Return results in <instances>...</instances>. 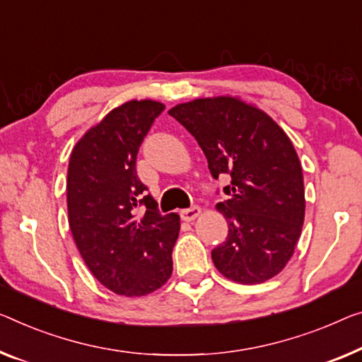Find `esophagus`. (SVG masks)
<instances>
[{
  "label": "esophagus",
  "mask_w": 362,
  "mask_h": 362,
  "mask_svg": "<svg viewBox=\"0 0 362 362\" xmlns=\"http://www.w3.org/2000/svg\"><path fill=\"white\" fill-rule=\"evenodd\" d=\"M199 214H202V208H199V206H192L188 209H183V211L180 213L182 219L187 221V223H192V221H195Z\"/></svg>",
  "instance_id": "1"
}]
</instances>
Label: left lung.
<instances>
[{
    "label": "left lung",
    "instance_id": "left-lung-1",
    "mask_svg": "<svg viewBox=\"0 0 362 362\" xmlns=\"http://www.w3.org/2000/svg\"><path fill=\"white\" fill-rule=\"evenodd\" d=\"M169 115L190 132L214 179L230 175L229 198L216 204L229 234L211 252L218 272L240 284L265 283L293 257L305 216L298 153L268 113L240 97H202Z\"/></svg>",
    "mask_w": 362,
    "mask_h": 362
}]
</instances>
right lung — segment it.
<instances>
[{"instance_id":"1","label":"right lung","mask_w":362,"mask_h":362,"mask_svg":"<svg viewBox=\"0 0 362 362\" xmlns=\"http://www.w3.org/2000/svg\"><path fill=\"white\" fill-rule=\"evenodd\" d=\"M158 100H128L74 144L68 164V223L83 260L112 293L139 298L172 274L180 216L160 214L136 175V154Z\"/></svg>"}]
</instances>
